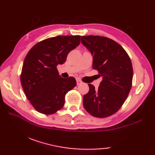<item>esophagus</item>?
<instances>
[{
  "label": "esophagus",
  "instance_id": "esophagus-1",
  "mask_svg": "<svg viewBox=\"0 0 155 155\" xmlns=\"http://www.w3.org/2000/svg\"><path fill=\"white\" fill-rule=\"evenodd\" d=\"M83 83V82H82V81H81V80H79V79H77V84L78 85V84H82Z\"/></svg>",
  "mask_w": 155,
  "mask_h": 155
}]
</instances>
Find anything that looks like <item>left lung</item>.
<instances>
[{"instance_id": "8db88e82", "label": "left lung", "mask_w": 155, "mask_h": 155, "mask_svg": "<svg viewBox=\"0 0 155 155\" xmlns=\"http://www.w3.org/2000/svg\"><path fill=\"white\" fill-rule=\"evenodd\" d=\"M81 42L93 57V68L103 77L95 89L83 97V106L92 116L105 118L120 109L132 87L133 69L129 56L117 42L101 36H83Z\"/></svg>"}]
</instances>
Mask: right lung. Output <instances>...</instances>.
I'll list each match as a JSON object with an SVG mask.
<instances>
[{
	"label": "right lung",
	"instance_id": "obj_1",
	"mask_svg": "<svg viewBox=\"0 0 155 155\" xmlns=\"http://www.w3.org/2000/svg\"><path fill=\"white\" fill-rule=\"evenodd\" d=\"M81 42V36H57L38 42L25 58L21 82L26 97L36 110L52 114L62 108L65 95L76 85L75 78L61 77L57 65Z\"/></svg>",
	"mask_w": 155,
	"mask_h": 155
}]
</instances>
